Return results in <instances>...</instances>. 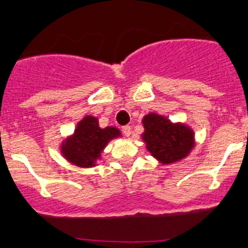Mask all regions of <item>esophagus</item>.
<instances>
[{
	"label": "esophagus",
	"instance_id": "obj_1",
	"mask_svg": "<svg viewBox=\"0 0 248 248\" xmlns=\"http://www.w3.org/2000/svg\"><path fill=\"white\" fill-rule=\"evenodd\" d=\"M122 132H124V134L128 138L130 137V134H132V128H130L129 126H124L122 127Z\"/></svg>",
	"mask_w": 248,
	"mask_h": 248
}]
</instances>
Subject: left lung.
I'll use <instances>...</instances> for the list:
<instances>
[{
    "instance_id": "1",
    "label": "left lung",
    "mask_w": 248,
    "mask_h": 248,
    "mask_svg": "<svg viewBox=\"0 0 248 248\" xmlns=\"http://www.w3.org/2000/svg\"><path fill=\"white\" fill-rule=\"evenodd\" d=\"M141 134L146 149L161 165L186 159L195 147V133L185 122H173L167 116L148 113L142 118Z\"/></svg>"
}]
</instances>
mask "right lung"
<instances>
[{
    "label": "right lung",
    "instance_id": "add662e5",
    "mask_svg": "<svg viewBox=\"0 0 248 248\" xmlns=\"http://www.w3.org/2000/svg\"><path fill=\"white\" fill-rule=\"evenodd\" d=\"M121 137L119 128L114 126L101 128L99 119L86 115L76 124L74 132L61 141L60 153L69 164L80 168H92L101 161L108 143Z\"/></svg>",
    "mask_w": 248,
    "mask_h": 248
}]
</instances>
